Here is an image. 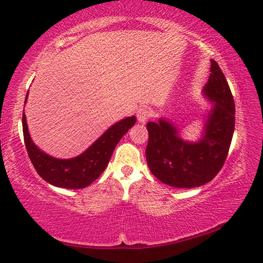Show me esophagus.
Segmentation results:
<instances>
[{
	"instance_id": "obj_1",
	"label": "esophagus",
	"mask_w": 263,
	"mask_h": 263,
	"mask_svg": "<svg viewBox=\"0 0 263 263\" xmlns=\"http://www.w3.org/2000/svg\"><path fill=\"white\" fill-rule=\"evenodd\" d=\"M151 117V110L147 107H143L137 111V119L140 124H145Z\"/></svg>"
}]
</instances>
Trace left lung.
Segmentation results:
<instances>
[{
    "label": "left lung",
    "instance_id": "8db88e82",
    "mask_svg": "<svg viewBox=\"0 0 263 263\" xmlns=\"http://www.w3.org/2000/svg\"><path fill=\"white\" fill-rule=\"evenodd\" d=\"M211 74L203 89L214 102L206 116L201 139L195 143L180 137L171 121L147 123V164L153 175L173 187H198L212 181L226 162L232 142L235 108L228 81L217 62L211 60Z\"/></svg>",
    "mask_w": 263,
    "mask_h": 263
}]
</instances>
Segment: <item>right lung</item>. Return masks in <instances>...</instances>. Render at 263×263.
<instances>
[{
  "instance_id": "1",
  "label": "right lung",
  "mask_w": 263,
  "mask_h": 263,
  "mask_svg": "<svg viewBox=\"0 0 263 263\" xmlns=\"http://www.w3.org/2000/svg\"><path fill=\"white\" fill-rule=\"evenodd\" d=\"M28 93L25 97L27 102ZM136 123V117H127L118 121L102 134L87 151L70 159H59L48 155L30 137L27 118L23 112L22 127L28 155L44 181L57 187L78 190L87 187L101 175L107 167L115 147L125 134Z\"/></svg>"
}]
</instances>
